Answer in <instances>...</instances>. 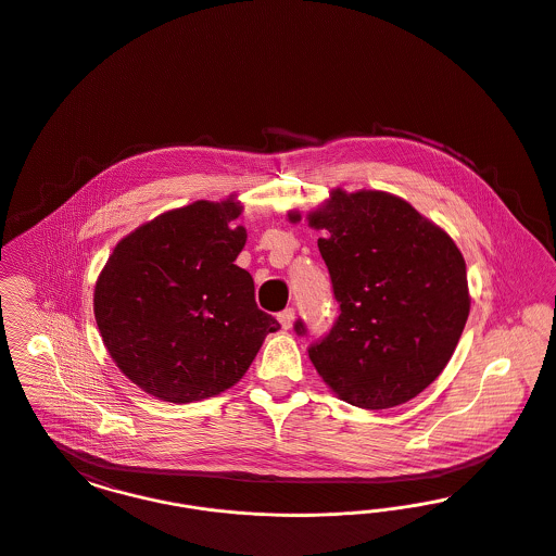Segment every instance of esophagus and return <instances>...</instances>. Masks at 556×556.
Returning <instances> with one entry per match:
<instances>
[{
	"instance_id": "obj_1",
	"label": "esophagus",
	"mask_w": 556,
	"mask_h": 556,
	"mask_svg": "<svg viewBox=\"0 0 556 556\" xmlns=\"http://www.w3.org/2000/svg\"><path fill=\"white\" fill-rule=\"evenodd\" d=\"M277 318H279V323H281L283 329H291L293 318H295V311H293V308H286V311H281V313L277 315Z\"/></svg>"
}]
</instances>
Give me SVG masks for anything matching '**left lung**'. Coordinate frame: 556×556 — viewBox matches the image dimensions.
<instances>
[{
  "label": "left lung",
  "mask_w": 556,
  "mask_h": 556,
  "mask_svg": "<svg viewBox=\"0 0 556 556\" xmlns=\"http://www.w3.org/2000/svg\"><path fill=\"white\" fill-rule=\"evenodd\" d=\"M291 223L302 212L290 211ZM325 231L340 317L308 356L333 394L381 410L419 396L446 369L471 308L467 266L448 233L388 191L331 189L306 212ZM295 333L304 336L302 320Z\"/></svg>",
  "instance_id": "obj_1"
}]
</instances>
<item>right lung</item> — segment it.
Returning <instances> with one entry per match:
<instances>
[{
	"instance_id": "add662e5",
	"label": "right lung",
	"mask_w": 556,
	"mask_h": 556,
	"mask_svg": "<svg viewBox=\"0 0 556 556\" xmlns=\"http://www.w3.org/2000/svg\"><path fill=\"white\" fill-rule=\"evenodd\" d=\"M236 195L162 212L121 239L93 291L112 361L146 394L187 404L218 396L279 323L254 300L236 258L245 229Z\"/></svg>"
}]
</instances>
